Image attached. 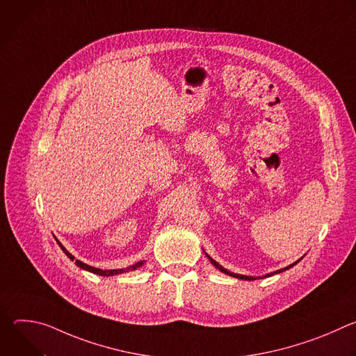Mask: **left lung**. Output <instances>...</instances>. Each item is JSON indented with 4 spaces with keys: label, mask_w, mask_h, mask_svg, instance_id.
Instances as JSON below:
<instances>
[{
    "label": "left lung",
    "mask_w": 356,
    "mask_h": 356,
    "mask_svg": "<svg viewBox=\"0 0 356 356\" xmlns=\"http://www.w3.org/2000/svg\"><path fill=\"white\" fill-rule=\"evenodd\" d=\"M206 255H207V253H206ZM207 258L210 259V262L217 268V269H220L222 273H225V275H229V276H232V277H238V279H243V280H255L257 277H252V276H245V275H236V273H232V272H229V270H227L225 268H222L220 264H217L211 257H209L207 255ZM301 261V258L298 259V261H296L294 264H291V265H289L287 268H283V269H280V270H276V272H273V273H269V275H265L264 277H269V276H273V275H276V273H282V272H284V270H287V269H290V268H293L296 264H298Z\"/></svg>",
    "instance_id": "1"
}]
</instances>
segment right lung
Here are the masks:
<instances>
[{
	"instance_id": "1",
	"label": "right lung",
	"mask_w": 356,
	"mask_h": 356,
	"mask_svg": "<svg viewBox=\"0 0 356 356\" xmlns=\"http://www.w3.org/2000/svg\"><path fill=\"white\" fill-rule=\"evenodd\" d=\"M56 241H58V239H56ZM58 243H59V246L62 248V250L66 253V255L73 261L74 257L72 255V253H70L59 241H58ZM76 265H77L79 268L84 269V270H88V272H91V273H95V275H99V276H114V275H120V273H124V272H128V270H135L136 268H140V266L143 265V262H138V264H135L134 266H129V268H127V269H113V270H101V269H97V268H92V266L86 265V264H83L81 261H76Z\"/></svg>"
}]
</instances>
